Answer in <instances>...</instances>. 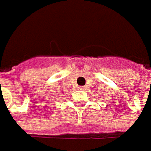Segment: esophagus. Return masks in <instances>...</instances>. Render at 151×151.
<instances>
[{
  "instance_id": "obj_1",
  "label": "esophagus",
  "mask_w": 151,
  "mask_h": 151,
  "mask_svg": "<svg viewBox=\"0 0 151 151\" xmlns=\"http://www.w3.org/2000/svg\"><path fill=\"white\" fill-rule=\"evenodd\" d=\"M79 89H80L81 91H84V90L86 89V87H85V86H80V87H79Z\"/></svg>"
}]
</instances>
